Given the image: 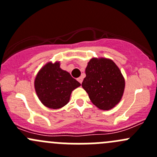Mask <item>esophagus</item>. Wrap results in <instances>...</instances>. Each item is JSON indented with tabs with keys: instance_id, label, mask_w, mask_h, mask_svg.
Instances as JSON below:
<instances>
[{
	"instance_id": "esophagus-1",
	"label": "esophagus",
	"mask_w": 157,
	"mask_h": 157,
	"mask_svg": "<svg viewBox=\"0 0 157 157\" xmlns=\"http://www.w3.org/2000/svg\"><path fill=\"white\" fill-rule=\"evenodd\" d=\"M77 80H78L79 81V83H82V82H83V77H79V78H77Z\"/></svg>"
}]
</instances>
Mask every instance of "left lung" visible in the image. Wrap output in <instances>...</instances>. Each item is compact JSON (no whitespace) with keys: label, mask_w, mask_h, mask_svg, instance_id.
<instances>
[{"label":"left lung","mask_w":157,"mask_h":157,"mask_svg":"<svg viewBox=\"0 0 157 157\" xmlns=\"http://www.w3.org/2000/svg\"><path fill=\"white\" fill-rule=\"evenodd\" d=\"M85 72L82 87L91 102L102 110L114 108L121 99L125 86L118 66L111 59L93 58L88 62Z\"/></svg>","instance_id":"1"}]
</instances>
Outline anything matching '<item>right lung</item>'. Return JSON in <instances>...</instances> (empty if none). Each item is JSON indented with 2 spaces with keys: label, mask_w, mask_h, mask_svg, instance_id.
<instances>
[{
  "label": "right lung",
  "mask_w": 157,
  "mask_h": 157,
  "mask_svg": "<svg viewBox=\"0 0 157 157\" xmlns=\"http://www.w3.org/2000/svg\"><path fill=\"white\" fill-rule=\"evenodd\" d=\"M35 90L39 100L49 109H58L68 103L71 92L80 86L71 74L60 67V63L48 62L35 79Z\"/></svg>",
  "instance_id": "right-lung-1"
}]
</instances>
